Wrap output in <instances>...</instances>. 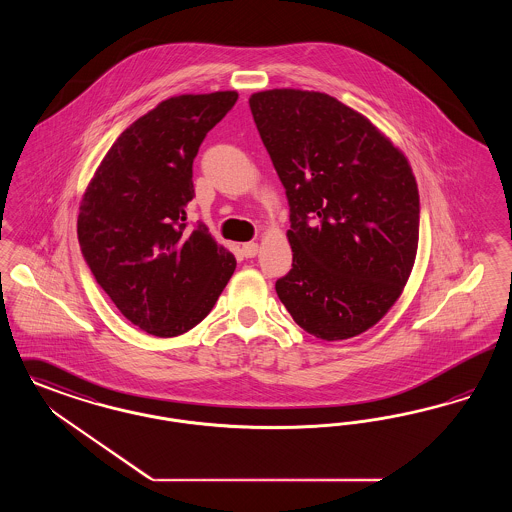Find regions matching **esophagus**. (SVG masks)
<instances>
[{
  "instance_id": "1",
  "label": "esophagus",
  "mask_w": 512,
  "mask_h": 512,
  "mask_svg": "<svg viewBox=\"0 0 512 512\" xmlns=\"http://www.w3.org/2000/svg\"><path fill=\"white\" fill-rule=\"evenodd\" d=\"M259 253V246L255 244V242H247L242 246V255L246 257V259H251V257H255Z\"/></svg>"
}]
</instances>
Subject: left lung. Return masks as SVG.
I'll return each mask as SVG.
<instances>
[{
  "label": "left lung",
  "instance_id": "obj_1",
  "mask_svg": "<svg viewBox=\"0 0 512 512\" xmlns=\"http://www.w3.org/2000/svg\"><path fill=\"white\" fill-rule=\"evenodd\" d=\"M249 108L289 204L293 265L276 293L310 335H360L389 312L415 261L419 192L408 160L326 93L261 91Z\"/></svg>",
  "mask_w": 512,
  "mask_h": 512
}]
</instances>
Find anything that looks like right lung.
<instances>
[{
    "label": "right lung",
    "instance_id": "obj_1",
    "mask_svg": "<svg viewBox=\"0 0 512 512\" xmlns=\"http://www.w3.org/2000/svg\"><path fill=\"white\" fill-rule=\"evenodd\" d=\"M236 91L181 95L131 123L87 186L78 217L82 255L123 316L156 337L198 326L217 303L234 255L204 223H186L192 164Z\"/></svg>",
    "mask_w": 512,
    "mask_h": 512
}]
</instances>
